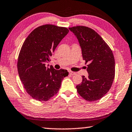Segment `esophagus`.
Segmentation results:
<instances>
[{
  "label": "esophagus",
  "mask_w": 132,
  "mask_h": 132,
  "mask_svg": "<svg viewBox=\"0 0 132 132\" xmlns=\"http://www.w3.org/2000/svg\"><path fill=\"white\" fill-rule=\"evenodd\" d=\"M69 74L70 75V76H74V75L76 74V73H75V72L71 71H69Z\"/></svg>",
  "instance_id": "34e87169"
}]
</instances>
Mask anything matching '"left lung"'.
I'll return each instance as SVG.
<instances>
[{
	"instance_id": "obj_1",
	"label": "left lung",
	"mask_w": 132,
	"mask_h": 132,
	"mask_svg": "<svg viewBox=\"0 0 132 132\" xmlns=\"http://www.w3.org/2000/svg\"><path fill=\"white\" fill-rule=\"evenodd\" d=\"M81 46L83 59L88 63V77L82 76V82L76 86L85 100L94 101L107 93L115 76V61L112 51L102 37L89 27L78 26L70 27Z\"/></svg>"
}]
</instances>
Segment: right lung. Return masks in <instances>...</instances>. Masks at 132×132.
I'll use <instances>...</instances> for the list:
<instances>
[{
	"label": "right lung",
	"mask_w": 132,
	"mask_h": 132,
	"mask_svg": "<svg viewBox=\"0 0 132 132\" xmlns=\"http://www.w3.org/2000/svg\"><path fill=\"white\" fill-rule=\"evenodd\" d=\"M68 32L66 27L43 25L34 30L23 44L18 59V74L27 93L35 100L46 101L50 99L57 93L62 81L68 76L66 70L46 67Z\"/></svg>",
	"instance_id": "1"
}]
</instances>
